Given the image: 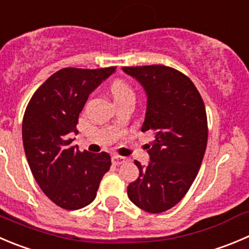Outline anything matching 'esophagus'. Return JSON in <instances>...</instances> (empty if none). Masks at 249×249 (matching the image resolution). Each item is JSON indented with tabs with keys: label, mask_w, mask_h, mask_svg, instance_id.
<instances>
[{
	"label": "esophagus",
	"mask_w": 249,
	"mask_h": 249,
	"mask_svg": "<svg viewBox=\"0 0 249 249\" xmlns=\"http://www.w3.org/2000/svg\"><path fill=\"white\" fill-rule=\"evenodd\" d=\"M128 161V159L124 158V156H121V155H113L112 156V162L115 165H121L123 162H127Z\"/></svg>",
	"instance_id": "34e87169"
}]
</instances>
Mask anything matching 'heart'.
<instances>
[{"label": "heart", "instance_id": "1", "mask_svg": "<svg viewBox=\"0 0 249 249\" xmlns=\"http://www.w3.org/2000/svg\"><path fill=\"white\" fill-rule=\"evenodd\" d=\"M111 94H112L115 101H120L127 98H134V95H136L131 84L122 79L115 80L111 84Z\"/></svg>", "mask_w": 249, "mask_h": 249}]
</instances>
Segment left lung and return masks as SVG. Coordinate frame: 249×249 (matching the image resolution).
Masks as SVG:
<instances>
[{"label":"left lung","instance_id":"8db88e82","mask_svg":"<svg viewBox=\"0 0 249 249\" xmlns=\"http://www.w3.org/2000/svg\"><path fill=\"white\" fill-rule=\"evenodd\" d=\"M141 82L148 95L142 132L155 139L148 145L150 162L129 183L132 203L148 213L166 212L186 196L197 177L208 143L204 101L191 79L162 65L123 67Z\"/></svg>","mask_w":249,"mask_h":249}]
</instances>
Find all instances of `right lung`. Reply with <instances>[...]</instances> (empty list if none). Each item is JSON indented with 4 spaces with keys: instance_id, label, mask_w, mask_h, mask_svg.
Instances as JSON below:
<instances>
[{
    "instance_id": "right-lung-1",
    "label": "right lung",
    "mask_w": 249,
    "mask_h": 249,
    "mask_svg": "<svg viewBox=\"0 0 249 249\" xmlns=\"http://www.w3.org/2000/svg\"><path fill=\"white\" fill-rule=\"evenodd\" d=\"M116 67H67L47 78L33 94L22 124L23 145L32 174L50 200L66 210L90 204L104 175L107 153L80 151L73 133L88 96Z\"/></svg>"
}]
</instances>
